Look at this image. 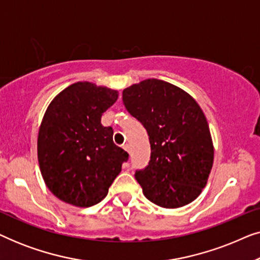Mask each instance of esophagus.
Instances as JSON below:
<instances>
[{
    "label": "esophagus",
    "mask_w": 260,
    "mask_h": 260,
    "mask_svg": "<svg viewBox=\"0 0 260 260\" xmlns=\"http://www.w3.org/2000/svg\"><path fill=\"white\" fill-rule=\"evenodd\" d=\"M123 149L125 151H127V152H130V147H129V144H124L123 145Z\"/></svg>",
    "instance_id": "obj_1"
}]
</instances>
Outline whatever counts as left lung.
I'll list each match as a JSON object with an SVG mask.
<instances>
[{
  "mask_svg": "<svg viewBox=\"0 0 260 260\" xmlns=\"http://www.w3.org/2000/svg\"><path fill=\"white\" fill-rule=\"evenodd\" d=\"M123 103L150 142L149 165L135 173L145 198L165 208L190 204L207 184L214 158L200 106L182 88L158 79L126 87Z\"/></svg>",
  "mask_w": 260,
  "mask_h": 260,
  "instance_id": "1",
  "label": "left lung"
}]
</instances>
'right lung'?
<instances>
[{
    "label": "right lung",
    "mask_w": 260,
    "mask_h": 260,
    "mask_svg": "<svg viewBox=\"0 0 260 260\" xmlns=\"http://www.w3.org/2000/svg\"><path fill=\"white\" fill-rule=\"evenodd\" d=\"M118 91L78 81L51 102L38 136V159L48 189L60 200L90 207L108 195L129 154L113 143L102 116Z\"/></svg>",
    "instance_id": "obj_1"
}]
</instances>
